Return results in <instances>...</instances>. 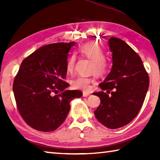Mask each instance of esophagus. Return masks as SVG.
<instances>
[{
	"label": "esophagus",
	"mask_w": 160,
	"mask_h": 160,
	"mask_svg": "<svg viewBox=\"0 0 160 160\" xmlns=\"http://www.w3.org/2000/svg\"><path fill=\"white\" fill-rule=\"evenodd\" d=\"M90 93L87 92H83V93H82V96L83 97H88V96H90Z\"/></svg>",
	"instance_id": "obj_1"
}]
</instances>
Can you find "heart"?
I'll return each instance as SVG.
<instances>
[{
	"mask_svg": "<svg viewBox=\"0 0 160 160\" xmlns=\"http://www.w3.org/2000/svg\"><path fill=\"white\" fill-rule=\"evenodd\" d=\"M78 53L82 57L90 59L92 61V71L94 72L97 75H103L107 72L109 68V61L104 56V51L96 43H87L78 48ZM76 56L72 54L68 58L66 68L68 73H72L74 71ZM94 82L92 78L78 76L72 80V87L75 89L82 90H90L91 84Z\"/></svg>",
	"mask_w": 160,
	"mask_h": 160,
	"instance_id": "b5f03b06",
	"label": "heart"
}]
</instances>
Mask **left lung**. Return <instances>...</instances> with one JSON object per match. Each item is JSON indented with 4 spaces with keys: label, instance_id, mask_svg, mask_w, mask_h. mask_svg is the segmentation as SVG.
<instances>
[{
    "label": "left lung",
    "instance_id": "8db88e82",
    "mask_svg": "<svg viewBox=\"0 0 160 160\" xmlns=\"http://www.w3.org/2000/svg\"><path fill=\"white\" fill-rule=\"evenodd\" d=\"M109 47L112 68L99 85L103 91L93 93L101 101L94 113L102 125L116 129L127 125L138 115L150 80L141 58L125 42L111 37Z\"/></svg>",
    "mask_w": 160,
    "mask_h": 160
}]
</instances>
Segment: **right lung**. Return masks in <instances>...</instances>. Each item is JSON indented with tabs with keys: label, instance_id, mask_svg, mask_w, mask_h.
I'll use <instances>...</instances> for the list:
<instances>
[{
	"label": "right lung",
	"instance_id": "obj_1",
	"mask_svg": "<svg viewBox=\"0 0 160 160\" xmlns=\"http://www.w3.org/2000/svg\"><path fill=\"white\" fill-rule=\"evenodd\" d=\"M75 42L55 43L38 48L23 60L13 82L19 112L35 130L55 131L68 113L70 103L82 96L79 90H67L66 62ZM59 90L61 92L53 96Z\"/></svg>",
	"mask_w": 160,
	"mask_h": 160
}]
</instances>
